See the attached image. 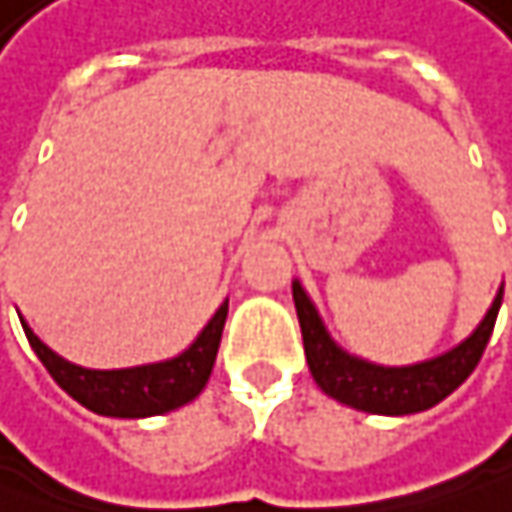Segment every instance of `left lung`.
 Instances as JSON below:
<instances>
[{
	"label": "left lung",
	"instance_id": "obj_1",
	"mask_svg": "<svg viewBox=\"0 0 512 512\" xmlns=\"http://www.w3.org/2000/svg\"><path fill=\"white\" fill-rule=\"evenodd\" d=\"M291 291H294V306H297L300 329H303L306 361H309L317 387L326 396L344 402L355 411L384 414V417H405V414L428 411L466 382L490 344L495 317L504 297V285H501L490 311L478 323V329L455 349L431 361L411 364V367H382V364H370L364 358L349 355L332 341L309 294L303 291L297 279Z\"/></svg>",
	"mask_w": 512,
	"mask_h": 512
}]
</instances>
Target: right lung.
Masks as SVG:
<instances>
[{
	"label": "right lung",
	"mask_w": 512,
	"mask_h": 512,
	"mask_svg": "<svg viewBox=\"0 0 512 512\" xmlns=\"http://www.w3.org/2000/svg\"><path fill=\"white\" fill-rule=\"evenodd\" d=\"M224 320H227V303L212 314V320L203 326L195 344L183 349L180 355H174L168 361H157V364L125 367V370L78 367L46 347L31 332V326L25 320H22V329H25L31 349L43 361V367L52 373V379L72 399H78L84 408H90L101 417L142 420V417L168 414V411L192 402L206 387L215 355H218V344H221Z\"/></svg>",
	"instance_id": "right-lung-1"
}]
</instances>
